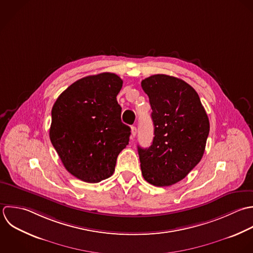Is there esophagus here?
Listing matches in <instances>:
<instances>
[{
	"label": "esophagus",
	"mask_w": 253,
	"mask_h": 253,
	"mask_svg": "<svg viewBox=\"0 0 253 253\" xmlns=\"http://www.w3.org/2000/svg\"><path fill=\"white\" fill-rule=\"evenodd\" d=\"M136 134H137V128H136L135 126H132V127H131V138H132V139L135 138Z\"/></svg>",
	"instance_id": "obj_1"
}]
</instances>
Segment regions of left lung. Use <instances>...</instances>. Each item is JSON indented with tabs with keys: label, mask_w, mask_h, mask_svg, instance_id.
<instances>
[{
	"label": "left lung",
	"mask_w": 253,
	"mask_h": 253,
	"mask_svg": "<svg viewBox=\"0 0 253 253\" xmlns=\"http://www.w3.org/2000/svg\"><path fill=\"white\" fill-rule=\"evenodd\" d=\"M152 107L154 139L138 146L143 177L163 187L182 180L201 161L210 123L196 90L184 81L154 75L141 83Z\"/></svg>",
	"instance_id": "left-lung-1"
}]
</instances>
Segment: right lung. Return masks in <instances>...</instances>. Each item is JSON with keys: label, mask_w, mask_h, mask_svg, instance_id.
I'll return each mask as SVG.
<instances>
[{"label": "right lung", "mask_w": 253, "mask_h": 253, "mask_svg": "<svg viewBox=\"0 0 253 253\" xmlns=\"http://www.w3.org/2000/svg\"><path fill=\"white\" fill-rule=\"evenodd\" d=\"M123 81L113 73L84 77L65 89L52 107L51 143L75 177L97 183L110 177L131 129L121 121L116 96Z\"/></svg>", "instance_id": "right-lung-1"}]
</instances>
